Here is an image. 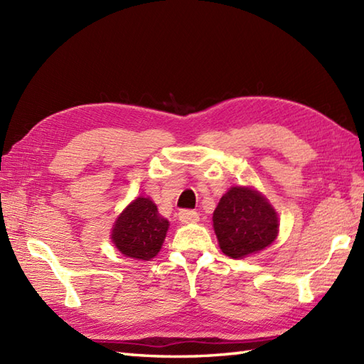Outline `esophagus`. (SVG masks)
I'll use <instances>...</instances> for the list:
<instances>
[{
  "mask_svg": "<svg viewBox=\"0 0 364 364\" xmlns=\"http://www.w3.org/2000/svg\"><path fill=\"white\" fill-rule=\"evenodd\" d=\"M178 218H180V220L183 223H196L200 219V215H198V213L192 211V210H181L180 213H178Z\"/></svg>",
  "mask_w": 364,
  "mask_h": 364,
  "instance_id": "34e87169",
  "label": "esophagus"
}]
</instances>
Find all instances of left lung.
<instances>
[{
    "mask_svg": "<svg viewBox=\"0 0 364 364\" xmlns=\"http://www.w3.org/2000/svg\"><path fill=\"white\" fill-rule=\"evenodd\" d=\"M213 225L222 252L239 259L272 244L280 223L264 196L252 188L233 186L215 208Z\"/></svg>",
    "mask_w": 364,
    "mask_h": 364,
    "instance_id": "8db88e82",
    "label": "left lung"
}]
</instances>
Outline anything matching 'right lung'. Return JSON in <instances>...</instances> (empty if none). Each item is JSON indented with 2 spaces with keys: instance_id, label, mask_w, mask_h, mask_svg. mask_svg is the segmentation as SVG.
<instances>
[{
  "instance_id": "1",
  "label": "right lung",
  "mask_w": 364,
  "mask_h": 364,
  "mask_svg": "<svg viewBox=\"0 0 364 364\" xmlns=\"http://www.w3.org/2000/svg\"><path fill=\"white\" fill-rule=\"evenodd\" d=\"M167 230L168 220L156 205L149 197H137L115 220L111 239L125 257L149 261L161 250Z\"/></svg>"
}]
</instances>
